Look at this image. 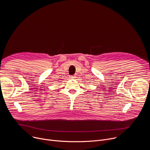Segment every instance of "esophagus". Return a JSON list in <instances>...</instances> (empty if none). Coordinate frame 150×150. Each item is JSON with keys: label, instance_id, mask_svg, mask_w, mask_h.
Returning <instances> with one entry per match:
<instances>
[{"label": "esophagus", "instance_id": "obj_1", "mask_svg": "<svg viewBox=\"0 0 150 150\" xmlns=\"http://www.w3.org/2000/svg\"><path fill=\"white\" fill-rule=\"evenodd\" d=\"M69 78H70L71 79H75V78H76V76H75V75H71V76H69Z\"/></svg>", "mask_w": 150, "mask_h": 150}]
</instances>
